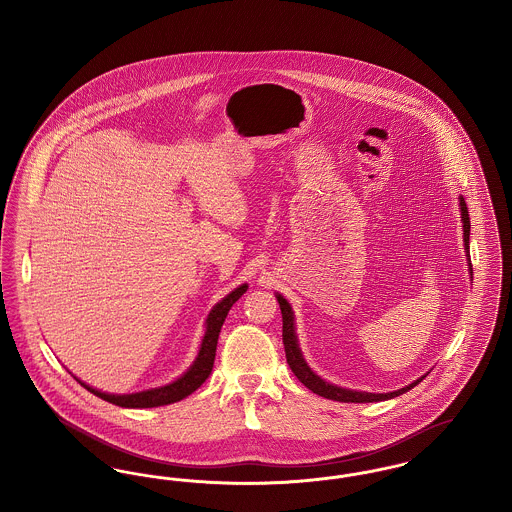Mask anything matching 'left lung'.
<instances>
[{
	"mask_svg": "<svg viewBox=\"0 0 512 512\" xmlns=\"http://www.w3.org/2000/svg\"><path fill=\"white\" fill-rule=\"evenodd\" d=\"M461 219H463V230H464V247L466 251L470 249V217H468V207L464 203L463 197H461ZM470 257V255H468ZM470 270H472V263H470ZM278 297V303H280V311H282V340H284V349H286V359H288V365L292 368L293 374L297 376V380L313 391L320 397H326V399H334V401H341V403H374V401H386L391 397H397L405 391L414 388L420 380L413 382L411 386L407 388H401V390L391 391V393H366V391H351L343 390L338 386H332L324 380H320L317 374L307 366V363L303 361L301 357V351H299V345H297V338H295V330H293V313L290 303L282 297V295H276Z\"/></svg>",
	"mask_w": 512,
	"mask_h": 512,
	"instance_id": "left-lung-1",
	"label": "left lung"
}]
</instances>
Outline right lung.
Here are the masks:
<instances>
[{"mask_svg": "<svg viewBox=\"0 0 512 512\" xmlns=\"http://www.w3.org/2000/svg\"><path fill=\"white\" fill-rule=\"evenodd\" d=\"M247 286H240L236 288L230 295H226L220 303L215 305V309L209 313L207 317V332L205 338L201 341V349L199 355L195 359L194 365L190 366V370L180 376L176 382H172L169 386L157 388V390L142 391V393H130V395H111V393H101V391L94 390L86 384V390L92 391L94 395H98L101 399L119 405V407H126V409H151V407H161V405H171L176 403L184 397H188L190 393H194L211 374L213 370V363H215V355H217V341H219L220 328L224 324V318L228 315L230 307L244 295Z\"/></svg>", "mask_w": 512, "mask_h": 512, "instance_id": "obj_1", "label": "right lung"}]
</instances>
